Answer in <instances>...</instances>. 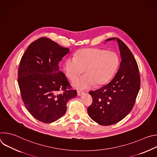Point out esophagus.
Masks as SVG:
<instances>
[{"instance_id": "1", "label": "esophagus", "mask_w": 157, "mask_h": 157, "mask_svg": "<svg viewBox=\"0 0 157 157\" xmlns=\"http://www.w3.org/2000/svg\"><path fill=\"white\" fill-rule=\"evenodd\" d=\"M84 93V92H82V91H78V92H77V94H78V96H82Z\"/></svg>"}]
</instances>
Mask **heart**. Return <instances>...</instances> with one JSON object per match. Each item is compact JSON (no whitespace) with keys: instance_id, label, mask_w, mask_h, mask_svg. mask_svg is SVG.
<instances>
[{"instance_id":"1","label":"heart","mask_w":157,"mask_h":157,"mask_svg":"<svg viewBox=\"0 0 157 157\" xmlns=\"http://www.w3.org/2000/svg\"><path fill=\"white\" fill-rule=\"evenodd\" d=\"M119 56L114 52L99 48H84L75 57L67 58L64 64L66 76L73 81L85 69L86 74L74 81L73 86L78 89H87L107 83L114 76L119 66Z\"/></svg>"}]
</instances>
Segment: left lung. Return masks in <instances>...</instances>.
<instances>
[{"label":"left lung","mask_w":157,"mask_h":157,"mask_svg":"<svg viewBox=\"0 0 157 157\" xmlns=\"http://www.w3.org/2000/svg\"><path fill=\"white\" fill-rule=\"evenodd\" d=\"M121 62L116 75L110 82L96 91L89 92L93 104L87 109L88 114L102 125L117 123L127 116L135 104L140 86L139 67L126 44L117 38Z\"/></svg>","instance_id":"8db88e82"}]
</instances>
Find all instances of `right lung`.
<instances>
[{"label": "right lung", "mask_w": 157, "mask_h": 157, "mask_svg": "<svg viewBox=\"0 0 157 157\" xmlns=\"http://www.w3.org/2000/svg\"><path fill=\"white\" fill-rule=\"evenodd\" d=\"M69 52L42 37L32 43L21 58L18 84L21 99L31 115L43 123L61 118L66 112L67 102L76 96L77 91L72 90L59 70V63Z\"/></svg>", "instance_id": "obj_1"}]
</instances>
